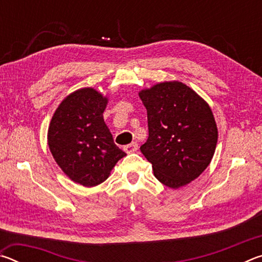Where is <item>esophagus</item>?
Instances as JSON below:
<instances>
[{"label": "esophagus", "instance_id": "obj_1", "mask_svg": "<svg viewBox=\"0 0 262 262\" xmlns=\"http://www.w3.org/2000/svg\"><path fill=\"white\" fill-rule=\"evenodd\" d=\"M137 149H139V145H137L136 142H133V143L128 144V145H125V147H123V150H125V151H126L127 154L135 152Z\"/></svg>", "mask_w": 262, "mask_h": 262}]
</instances>
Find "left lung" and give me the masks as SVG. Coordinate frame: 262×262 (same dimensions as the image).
<instances>
[{
  "label": "left lung",
  "mask_w": 262,
  "mask_h": 262,
  "mask_svg": "<svg viewBox=\"0 0 262 262\" xmlns=\"http://www.w3.org/2000/svg\"><path fill=\"white\" fill-rule=\"evenodd\" d=\"M139 96L149 128L140 149L155 177L174 189L189 184L209 165L216 149L219 132L209 105L178 81L158 83Z\"/></svg>",
  "instance_id": "1"
}]
</instances>
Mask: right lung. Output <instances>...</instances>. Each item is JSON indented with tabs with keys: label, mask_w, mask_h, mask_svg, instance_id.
Wrapping results in <instances>:
<instances>
[{
	"label": "right lung",
	"mask_w": 262,
	"mask_h": 262,
	"mask_svg": "<svg viewBox=\"0 0 262 262\" xmlns=\"http://www.w3.org/2000/svg\"><path fill=\"white\" fill-rule=\"evenodd\" d=\"M107 101L95 89H79L62 100L48 127V147L57 165L85 187L105 181L126 156L104 121Z\"/></svg>",
	"instance_id": "1"
}]
</instances>
